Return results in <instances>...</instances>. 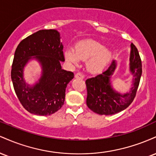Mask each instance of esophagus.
Returning a JSON list of instances; mask_svg holds the SVG:
<instances>
[{
  "instance_id": "1",
  "label": "esophagus",
  "mask_w": 156,
  "mask_h": 156,
  "mask_svg": "<svg viewBox=\"0 0 156 156\" xmlns=\"http://www.w3.org/2000/svg\"><path fill=\"white\" fill-rule=\"evenodd\" d=\"M75 78H83V76L80 73H77L76 75H75Z\"/></svg>"
}]
</instances>
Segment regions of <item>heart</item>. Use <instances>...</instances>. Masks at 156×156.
Listing matches in <instances>:
<instances>
[{
	"instance_id": "1",
	"label": "heart",
	"mask_w": 156,
	"mask_h": 156,
	"mask_svg": "<svg viewBox=\"0 0 156 156\" xmlns=\"http://www.w3.org/2000/svg\"><path fill=\"white\" fill-rule=\"evenodd\" d=\"M67 63L77 64L80 59L88 60L87 68L92 73H101L112 58V53L105 50L100 43L92 41H84L76 44L75 50L67 49L64 52Z\"/></svg>"
}]
</instances>
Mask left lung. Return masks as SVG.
<instances>
[{
	"label": "left lung",
	"mask_w": 156,
	"mask_h": 156,
	"mask_svg": "<svg viewBox=\"0 0 156 156\" xmlns=\"http://www.w3.org/2000/svg\"><path fill=\"white\" fill-rule=\"evenodd\" d=\"M130 69L133 75V87L129 92L121 94L113 90L110 78L115 71L117 63L112 64L103 73L86 80L87 89V104L92 112L101 115H112L125 110L135 98L141 73L142 64L136 47L131 43Z\"/></svg>",
	"instance_id": "obj_1"
}]
</instances>
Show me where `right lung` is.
I'll list each match as a JSON object with an SVG mask.
<instances>
[{
    "label": "right lung",
    "instance_id": "1",
    "mask_svg": "<svg viewBox=\"0 0 156 156\" xmlns=\"http://www.w3.org/2000/svg\"><path fill=\"white\" fill-rule=\"evenodd\" d=\"M31 57L43 66L39 83L30 87L23 80V68ZM63 45L59 33L54 29L39 30L23 39L18 44L12 62L11 77L20 102L26 110L39 116L54 114L65 100L66 87L74 78L70 71L62 69Z\"/></svg>",
    "mask_w": 156,
    "mask_h": 156
}]
</instances>
